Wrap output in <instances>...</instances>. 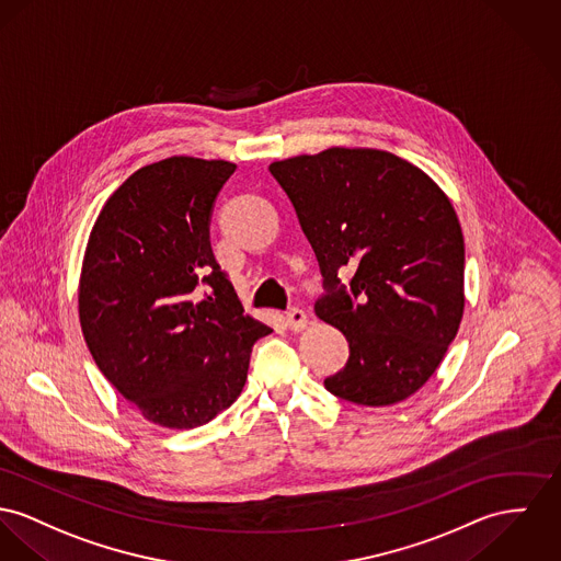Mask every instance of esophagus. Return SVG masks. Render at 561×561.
<instances>
[{
	"mask_svg": "<svg viewBox=\"0 0 561 561\" xmlns=\"http://www.w3.org/2000/svg\"><path fill=\"white\" fill-rule=\"evenodd\" d=\"M307 313L302 311V309H297V307H293L288 313H286V324H288V329L290 331H302L305 327H307Z\"/></svg>",
	"mask_w": 561,
	"mask_h": 561,
	"instance_id": "obj_1",
	"label": "esophagus"
}]
</instances>
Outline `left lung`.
<instances>
[{
  "label": "left lung",
  "mask_w": 561,
  "mask_h": 561,
  "mask_svg": "<svg viewBox=\"0 0 561 561\" xmlns=\"http://www.w3.org/2000/svg\"><path fill=\"white\" fill-rule=\"evenodd\" d=\"M324 277L316 316L350 344L324 380L358 405H392L439 367L463 318L466 245L432 176L380 149L331 147L268 167ZM352 272L342 285L339 275Z\"/></svg>",
  "instance_id": "obj_1"
}]
</instances>
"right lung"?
I'll use <instances>...</instances> for the list:
<instances>
[{"mask_svg":"<svg viewBox=\"0 0 561 561\" xmlns=\"http://www.w3.org/2000/svg\"><path fill=\"white\" fill-rule=\"evenodd\" d=\"M234 164L173 156L138 169L95 219L79 282L87 347L138 412L194 430L232 405L252 345L271 329L248 316L209 241Z\"/></svg>","mask_w":561,"mask_h":561,"instance_id":"obj_1","label":"right lung"}]
</instances>
